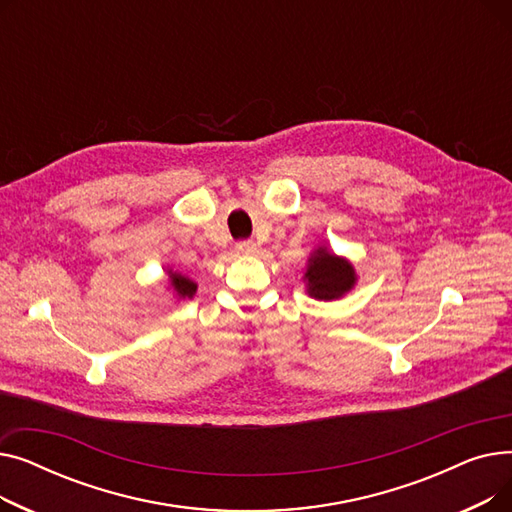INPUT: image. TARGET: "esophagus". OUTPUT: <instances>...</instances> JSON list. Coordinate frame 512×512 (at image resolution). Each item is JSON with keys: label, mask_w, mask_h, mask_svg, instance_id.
Listing matches in <instances>:
<instances>
[{"label": "esophagus", "mask_w": 512, "mask_h": 512, "mask_svg": "<svg viewBox=\"0 0 512 512\" xmlns=\"http://www.w3.org/2000/svg\"><path fill=\"white\" fill-rule=\"evenodd\" d=\"M257 247H255V242L253 240H238L236 242V251L238 253H253Z\"/></svg>", "instance_id": "34e87169"}]
</instances>
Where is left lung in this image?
Returning <instances> with one entry per match:
<instances>
[{
	"instance_id": "obj_1",
	"label": "left lung",
	"mask_w": 512,
	"mask_h": 512,
	"mask_svg": "<svg viewBox=\"0 0 512 512\" xmlns=\"http://www.w3.org/2000/svg\"><path fill=\"white\" fill-rule=\"evenodd\" d=\"M309 282V294L319 301H332L342 297L355 284V270L346 259H340L326 249H317L305 274Z\"/></svg>"
}]
</instances>
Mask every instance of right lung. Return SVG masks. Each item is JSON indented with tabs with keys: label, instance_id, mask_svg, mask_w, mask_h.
<instances>
[{
	"label": "right lung",
	"instance_id": "right-lung-1",
	"mask_svg": "<svg viewBox=\"0 0 512 512\" xmlns=\"http://www.w3.org/2000/svg\"><path fill=\"white\" fill-rule=\"evenodd\" d=\"M170 278H172V286L180 299H193V294L197 292V284L193 280H188L180 274H170Z\"/></svg>",
	"mask_w": 512,
	"mask_h": 512
}]
</instances>
